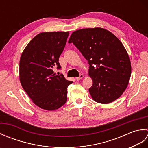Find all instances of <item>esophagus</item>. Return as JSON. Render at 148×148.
I'll list each match as a JSON object with an SVG mask.
<instances>
[{"mask_svg": "<svg viewBox=\"0 0 148 148\" xmlns=\"http://www.w3.org/2000/svg\"><path fill=\"white\" fill-rule=\"evenodd\" d=\"M83 77H84V75H83V74H80V76H79V77H76V80H77V81H79V80H81V79H83Z\"/></svg>", "mask_w": 148, "mask_h": 148, "instance_id": "34e87169", "label": "esophagus"}]
</instances>
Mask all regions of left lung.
<instances>
[{
  "label": "left lung",
  "instance_id": "1",
  "mask_svg": "<svg viewBox=\"0 0 148 148\" xmlns=\"http://www.w3.org/2000/svg\"><path fill=\"white\" fill-rule=\"evenodd\" d=\"M68 42L73 43L88 62L93 100L107 104L118 99L131 76L129 56L118 37L102 28H89L74 31Z\"/></svg>",
  "mask_w": 148,
  "mask_h": 148
}]
</instances>
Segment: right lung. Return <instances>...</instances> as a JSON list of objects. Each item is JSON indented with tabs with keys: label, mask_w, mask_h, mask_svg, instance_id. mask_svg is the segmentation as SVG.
Instances as JSON below:
<instances>
[{
	"label": "right lung",
	"mask_w": 148,
	"mask_h": 148,
	"mask_svg": "<svg viewBox=\"0 0 148 148\" xmlns=\"http://www.w3.org/2000/svg\"><path fill=\"white\" fill-rule=\"evenodd\" d=\"M69 32H41L30 40L21 53L20 80L23 90L40 108L55 111L67 102V87L72 83L53 69L58 62Z\"/></svg>",
	"instance_id": "obj_1"
}]
</instances>
